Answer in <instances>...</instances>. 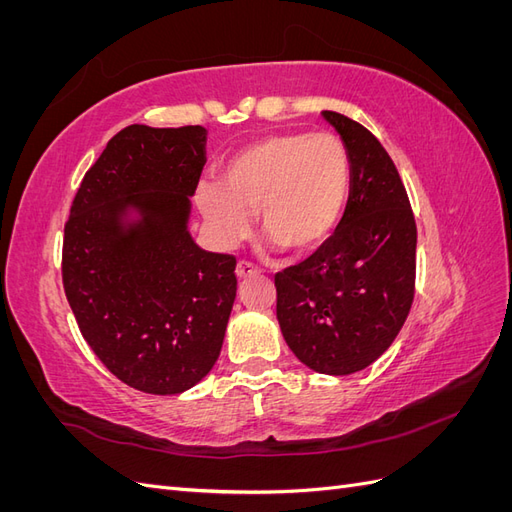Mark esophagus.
Here are the masks:
<instances>
[{
	"label": "esophagus",
	"instance_id": "1",
	"mask_svg": "<svg viewBox=\"0 0 512 512\" xmlns=\"http://www.w3.org/2000/svg\"><path fill=\"white\" fill-rule=\"evenodd\" d=\"M256 273H258V267H254L252 262L241 260L239 265H237V277H239V280H245V277H252Z\"/></svg>",
	"mask_w": 512,
	"mask_h": 512
}]
</instances>
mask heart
Instances as JSON below:
<instances>
[{"mask_svg":"<svg viewBox=\"0 0 512 512\" xmlns=\"http://www.w3.org/2000/svg\"><path fill=\"white\" fill-rule=\"evenodd\" d=\"M350 158L329 132H290L262 138L232 156L224 185L203 181L196 207L224 247L241 241L258 211L262 230L290 252L327 239L346 209Z\"/></svg>","mask_w":512,"mask_h":512,"instance_id":"1","label":"heart"}]
</instances>
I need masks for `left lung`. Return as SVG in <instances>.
<instances>
[{
  "instance_id": "8db88e82",
  "label": "left lung",
  "mask_w": 512,
  "mask_h": 512,
  "mask_svg": "<svg viewBox=\"0 0 512 512\" xmlns=\"http://www.w3.org/2000/svg\"><path fill=\"white\" fill-rule=\"evenodd\" d=\"M350 158L344 218L318 250L275 275L288 348L318 374L348 376L382 356L414 299L416 224L389 153L361 123L322 111Z\"/></svg>"
}]
</instances>
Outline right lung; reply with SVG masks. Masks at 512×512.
<instances>
[{"mask_svg":"<svg viewBox=\"0 0 512 512\" xmlns=\"http://www.w3.org/2000/svg\"><path fill=\"white\" fill-rule=\"evenodd\" d=\"M205 162L203 126L123 128L64 228L61 277L85 342L143 393L177 395L209 374L237 297L235 256L205 252L188 230Z\"/></svg>","mask_w":512,"mask_h":512,"instance_id":"1","label":"right lung"}]
</instances>
